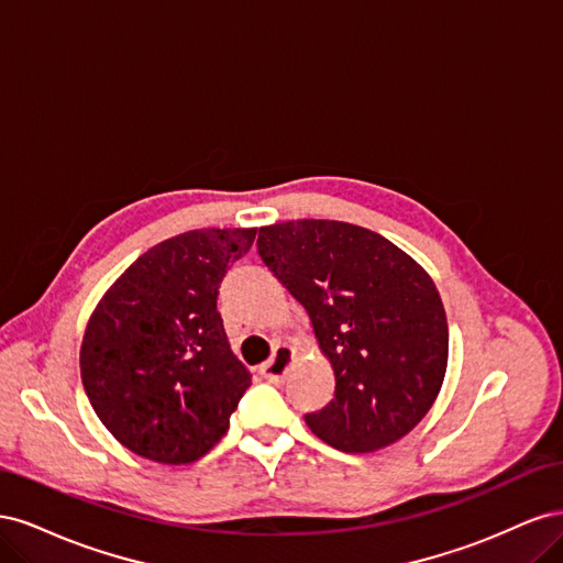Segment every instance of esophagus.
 Segmentation results:
<instances>
[{"mask_svg": "<svg viewBox=\"0 0 563 563\" xmlns=\"http://www.w3.org/2000/svg\"><path fill=\"white\" fill-rule=\"evenodd\" d=\"M291 362H294V352L288 347H279L275 354H272V360L261 366V376L267 383H282L284 376L288 373V366H291Z\"/></svg>", "mask_w": 563, "mask_h": 563, "instance_id": "esophagus-1", "label": "esophagus"}]
</instances>
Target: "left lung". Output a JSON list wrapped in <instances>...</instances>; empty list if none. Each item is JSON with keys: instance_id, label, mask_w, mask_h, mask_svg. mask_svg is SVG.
<instances>
[{"instance_id": "1", "label": "left lung", "mask_w": 563, "mask_h": 563, "mask_svg": "<svg viewBox=\"0 0 563 563\" xmlns=\"http://www.w3.org/2000/svg\"><path fill=\"white\" fill-rule=\"evenodd\" d=\"M258 253L310 314L335 395L308 428L343 453L395 444L430 411L449 362L439 291L385 236L338 220L261 228Z\"/></svg>"}]
</instances>
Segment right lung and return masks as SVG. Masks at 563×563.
Masks as SVG:
<instances>
[{
	"label": "right lung",
	"mask_w": 563,
	"mask_h": 563,
	"mask_svg": "<svg viewBox=\"0 0 563 563\" xmlns=\"http://www.w3.org/2000/svg\"><path fill=\"white\" fill-rule=\"evenodd\" d=\"M251 230H192L143 253L98 302L84 333L81 383L129 451L164 465L207 455L251 385L230 350L218 288Z\"/></svg>",
	"instance_id": "right-lung-1"
}]
</instances>
